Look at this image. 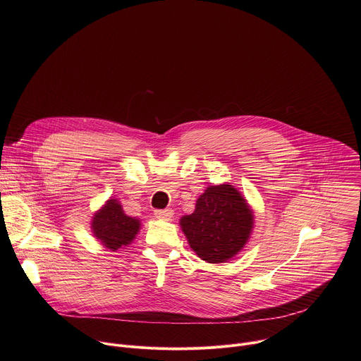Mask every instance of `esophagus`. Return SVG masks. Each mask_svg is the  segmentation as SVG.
<instances>
[{
  "mask_svg": "<svg viewBox=\"0 0 361 361\" xmlns=\"http://www.w3.org/2000/svg\"><path fill=\"white\" fill-rule=\"evenodd\" d=\"M156 217L160 219V220H164V221H170L174 216V212L171 209H166V210H156Z\"/></svg>",
  "mask_w": 361,
  "mask_h": 361,
  "instance_id": "34e87169",
  "label": "esophagus"
}]
</instances>
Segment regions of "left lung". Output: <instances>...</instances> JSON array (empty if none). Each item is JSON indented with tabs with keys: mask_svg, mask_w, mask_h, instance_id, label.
Returning <instances> with one entry per match:
<instances>
[{
	"mask_svg": "<svg viewBox=\"0 0 361 361\" xmlns=\"http://www.w3.org/2000/svg\"><path fill=\"white\" fill-rule=\"evenodd\" d=\"M180 226L201 260L224 263L248 241L254 216L237 188L220 184L207 187L198 197L194 213L181 217Z\"/></svg>",
	"mask_w": 361,
	"mask_h": 361,
	"instance_id": "1",
	"label": "left lung"
}]
</instances>
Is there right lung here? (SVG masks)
<instances>
[{
	"instance_id": "1",
	"label": "right lung",
	"mask_w": 361,
	"mask_h": 361,
	"mask_svg": "<svg viewBox=\"0 0 361 361\" xmlns=\"http://www.w3.org/2000/svg\"><path fill=\"white\" fill-rule=\"evenodd\" d=\"M140 220L127 216L116 198L109 200L91 221L94 237L111 251L131 244L140 231Z\"/></svg>"
}]
</instances>
